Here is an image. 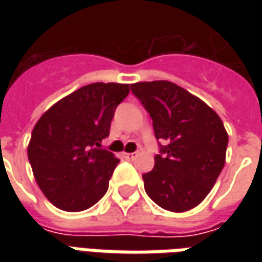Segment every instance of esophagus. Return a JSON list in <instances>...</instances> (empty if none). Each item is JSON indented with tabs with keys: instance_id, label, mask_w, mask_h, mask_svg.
<instances>
[{
	"instance_id": "34e87169",
	"label": "esophagus",
	"mask_w": 262,
	"mask_h": 262,
	"mask_svg": "<svg viewBox=\"0 0 262 262\" xmlns=\"http://www.w3.org/2000/svg\"><path fill=\"white\" fill-rule=\"evenodd\" d=\"M123 157H125L126 160H133L136 157V153H125L123 154Z\"/></svg>"
}]
</instances>
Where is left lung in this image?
<instances>
[{"instance_id":"8db88e82","label":"left lung","mask_w":262,"mask_h":262,"mask_svg":"<svg viewBox=\"0 0 262 262\" xmlns=\"http://www.w3.org/2000/svg\"><path fill=\"white\" fill-rule=\"evenodd\" d=\"M132 92L153 119L160 154L143 174L144 189L170 212H185L206 198L223 170L229 136L202 99L170 81L136 82Z\"/></svg>"}]
</instances>
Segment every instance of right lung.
Here are the masks:
<instances>
[{
	"mask_svg": "<svg viewBox=\"0 0 262 262\" xmlns=\"http://www.w3.org/2000/svg\"><path fill=\"white\" fill-rule=\"evenodd\" d=\"M129 91V84L116 82L81 86L36 122L28 159L37 185L56 208L81 212L106 193L119 160L101 148V142Z\"/></svg>",
	"mask_w": 262,
	"mask_h": 262,
	"instance_id": "right-lung-1",
	"label": "right lung"
}]
</instances>
